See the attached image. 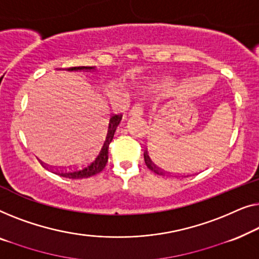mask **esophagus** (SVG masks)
Returning <instances> with one entry per match:
<instances>
[{
	"label": "esophagus",
	"mask_w": 259,
	"mask_h": 259,
	"mask_svg": "<svg viewBox=\"0 0 259 259\" xmlns=\"http://www.w3.org/2000/svg\"><path fill=\"white\" fill-rule=\"evenodd\" d=\"M130 115L134 116V117H140V116L143 115V108H142L140 104L134 105V107L130 109Z\"/></svg>",
	"instance_id": "obj_1"
}]
</instances>
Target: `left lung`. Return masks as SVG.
I'll list each match as a JSON object with an SVG mask.
<instances>
[{"mask_svg": "<svg viewBox=\"0 0 259 259\" xmlns=\"http://www.w3.org/2000/svg\"><path fill=\"white\" fill-rule=\"evenodd\" d=\"M144 162H145V164H147L148 169L154 171L155 174L161 175V176H165V175H166L165 171H163L161 167L157 166V164H156V163L152 161V158L150 157V156H149L148 149H145V150H144ZM167 175H169V172H167ZM167 175H166V176H167Z\"/></svg>", "mask_w": 259, "mask_h": 259, "instance_id": "left-lung-1", "label": "left lung"}]
</instances>
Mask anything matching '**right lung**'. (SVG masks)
Listing matches in <instances>:
<instances>
[{
  "instance_id": "add662e5",
  "label": "right lung",
  "mask_w": 259,
  "mask_h": 259,
  "mask_svg": "<svg viewBox=\"0 0 259 259\" xmlns=\"http://www.w3.org/2000/svg\"><path fill=\"white\" fill-rule=\"evenodd\" d=\"M65 70L68 71H92L95 70V67H71L67 68ZM122 119V114H112L110 116V121H109V126L107 135H105V138L102 143L101 148L98 149L96 155L90 159L89 162L82 163L81 165L78 166H68V167H57V166H52L48 164H45V163L41 162V165L45 167V169L53 171L54 174L60 175L62 177L67 178H75V180H78V178H88L92 177L94 175L101 172L102 170L104 169L105 164L108 162V149L109 144L114 137V134L116 131V128L119 124Z\"/></svg>"
}]
</instances>
